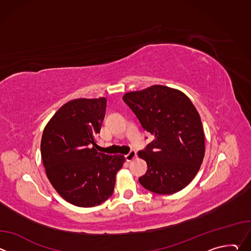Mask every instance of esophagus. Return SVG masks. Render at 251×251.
I'll return each mask as SVG.
<instances>
[{
  "label": "esophagus",
  "instance_id": "obj_1",
  "mask_svg": "<svg viewBox=\"0 0 251 251\" xmlns=\"http://www.w3.org/2000/svg\"><path fill=\"white\" fill-rule=\"evenodd\" d=\"M136 156H137L136 151H135V150H131V151L126 155V160H127L128 162H131V161H133V160L136 158Z\"/></svg>",
  "mask_w": 251,
  "mask_h": 251
}]
</instances>
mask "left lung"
Listing matches in <instances>:
<instances>
[{
	"mask_svg": "<svg viewBox=\"0 0 251 251\" xmlns=\"http://www.w3.org/2000/svg\"><path fill=\"white\" fill-rule=\"evenodd\" d=\"M124 102L142 127L155 136L138 156L148 170L139 177L146 190L171 195L187 187L204 157V134L196 107L182 91L153 85L128 92Z\"/></svg>",
	"mask_w": 251,
	"mask_h": 251,
	"instance_id": "1",
	"label": "left lung"
}]
</instances>
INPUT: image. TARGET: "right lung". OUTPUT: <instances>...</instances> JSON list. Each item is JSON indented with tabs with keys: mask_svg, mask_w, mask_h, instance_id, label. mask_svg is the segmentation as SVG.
Wrapping results in <instances>:
<instances>
[{
	"mask_svg": "<svg viewBox=\"0 0 251 251\" xmlns=\"http://www.w3.org/2000/svg\"><path fill=\"white\" fill-rule=\"evenodd\" d=\"M106 98L65 103L47 124L41 142L46 173L55 191L81 207L98 205L114 191L125 157L96 151V136L105 116Z\"/></svg>",
	"mask_w": 251,
	"mask_h": 251,
	"instance_id": "1",
	"label": "right lung"
}]
</instances>
